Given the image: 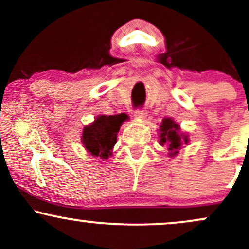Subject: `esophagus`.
Instances as JSON below:
<instances>
[{
  "label": "esophagus",
  "mask_w": 249,
  "mask_h": 249,
  "mask_svg": "<svg viewBox=\"0 0 249 249\" xmlns=\"http://www.w3.org/2000/svg\"><path fill=\"white\" fill-rule=\"evenodd\" d=\"M147 115V111L144 110V108H138V110L134 111V117H136L137 119H139V121H142V119L145 118Z\"/></svg>",
  "instance_id": "obj_1"
}]
</instances>
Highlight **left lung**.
Segmentation results:
<instances>
[{
	"instance_id": "8db88e82",
	"label": "left lung",
	"mask_w": 249,
	"mask_h": 249,
	"mask_svg": "<svg viewBox=\"0 0 249 249\" xmlns=\"http://www.w3.org/2000/svg\"><path fill=\"white\" fill-rule=\"evenodd\" d=\"M179 125L176 124L171 118L162 119L160 125V142L161 145L167 144L170 156H176L182 144H187L188 138L185 134H179Z\"/></svg>"
}]
</instances>
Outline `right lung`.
<instances>
[{"label":"right lung","instance_id":"1","mask_svg":"<svg viewBox=\"0 0 249 249\" xmlns=\"http://www.w3.org/2000/svg\"><path fill=\"white\" fill-rule=\"evenodd\" d=\"M126 119V115L121 113L116 116H99L95 122L83 130L82 142L84 147L101 159H107L111 150L117 142V133L122 123Z\"/></svg>","mask_w":249,"mask_h":249}]
</instances>
